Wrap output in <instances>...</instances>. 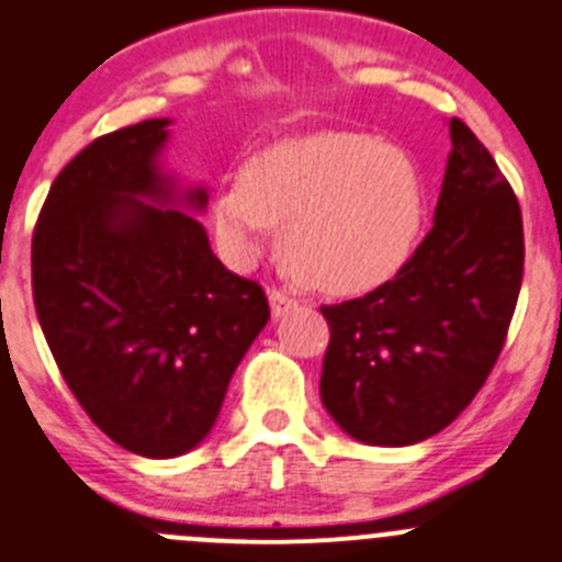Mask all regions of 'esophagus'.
<instances>
[{
    "mask_svg": "<svg viewBox=\"0 0 562 562\" xmlns=\"http://www.w3.org/2000/svg\"><path fill=\"white\" fill-rule=\"evenodd\" d=\"M269 305H271V316L280 318V316H285V313L296 311L299 299L291 296V293L277 291V288H271V291H269Z\"/></svg>",
    "mask_w": 562,
    "mask_h": 562,
    "instance_id": "esophagus-1",
    "label": "esophagus"
}]
</instances>
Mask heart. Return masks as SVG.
Here are the masks:
<instances>
[{"instance_id":"b5f03b06","label":"heart","mask_w":562,"mask_h":562,"mask_svg":"<svg viewBox=\"0 0 562 562\" xmlns=\"http://www.w3.org/2000/svg\"><path fill=\"white\" fill-rule=\"evenodd\" d=\"M210 224L235 263L255 260L274 224H285L282 255L299 280L360 293L411 260L424 227V182L413 157L380 135H293L213 193Z\"/></svg>"}]
</instances>
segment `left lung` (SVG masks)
<instances>
[{
  "label": "left lung",
  "instance_id": "8db88e82",
  "mask_svg": "<svg viewBox=\"0 0 562 562\" xmlns=\"http://www.w3.org/2000/svg\"><path fill=\"white\" fill-rule=\"evenodd\" d=\"M435 222L413 257L360 299L324 305L322 402L371 447L432 438L469 407L505 346L524 277L521 207L460 119Z\"/></svg>",
  "mask_w": 562,
  "mask_h": 562
}]
</instances>
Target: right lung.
<instances>
[{"label": "right lung", "mask_w": 562, "mask_h": 562, "mask_svg": "<svg viewBox=\"0 0 562 562\" xmlns=\"http://www.w3.org/2000/svg\"><path fill=\"white\" fill-rule=\"evenodd\" d=\"M169 119L88 144L52 182L33 233V299L63 380L127 452L177 458L216 424L240 358L271 311L224 269L204 188L160 169Z\"/></svg>", "instance_id": "obj_1"}]
</instances>
